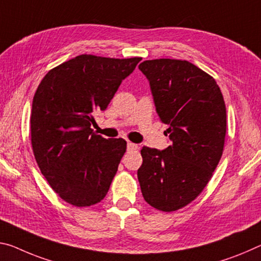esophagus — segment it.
Wrapping results in <instances>:
<instances>
[{
    "instance_id": "esophagus-1",
    "label": "esophagus",
    "mask_w": 261,
    "mask_h": 261,
    "mask_svg": "<svg viewBox=\"0 0 261 261\" xmlns=\"http://www.w3.org/2000/svg\"><path fill=\"white\" fill-rule=\"evenodd\" d=\"M126 146H127V150H129V151H134V150H137V148H138V145H137V144L131 143V142H127Z\"/></svg>"
}]
</instances>
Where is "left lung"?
<instances>
[{
    "label": "left lung",
    "mask_w": 261,
    "mask_h": 261,
    "mask_svg": "<svg viewBox=\"0 0 261 261\" xmlns=\"http://www.w3.org/2000/svg\"><path fill=\"white\" fill-rule=\"evenodd\" d=\"M156 114L167 124L171 145L144 146L137 175L148 204L175 212L200 195L220 163L226 131L223 95L213 76L186 60H145Z\"/></svg>",
    "instance_id": "1"
}]
</instances>
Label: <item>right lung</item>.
I'll return each instance as SVG.
<instances>
[{"label": "right lung", "mask_w": 261, "mask_h": 261, "mask_svg": "<svg viewBox=\"0 0 261 261\" xmlns=\"http://www.w3.org/2000/svg\"><path fill=\"white\" fill-rule=\"evenodd\" d=\"M140 60L81 55L51 69L37 88L32 150L41 174L67 203L89 206L108 193L126 142L95 134L93 113L107 109Z\"/></svg>", "instance_id": "1"}]
</instances>
